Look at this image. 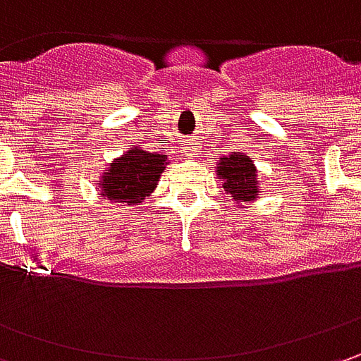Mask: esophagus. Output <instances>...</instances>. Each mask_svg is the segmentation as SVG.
Instances as JSON below:
<instances>
[{
  "label": "esophagus",
  "instance_id": "34e87169",
  "mask_svg": "<svg viewBox=\"0 0 361 361\" xmlns=\"http://www.w3.org/2000/svg\"><path fill=\"white\" fill-rule=\"evenodd\" d=\"M185 154L187 157H195V142H188L187 148H185Z\"/></svg>",
  "mask_w": 361,
  "mask_h": 361
}]
</instances>
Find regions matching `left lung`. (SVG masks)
Instances as JSON below:
<instances>
[{"instance_id": "obj_1", "label": "left lung", "mask_w": 361, "mask_h": 361, "mask_svg": "<svg viewBox=\"0 0 361 361\" xmlns=\"http://www.w3.org/2000/svg\"><path fill=\"white\" fill-rule=\"evenodd\" d=\"M216 174L223 178V188L237 201V204L255 201L257 195L261 192L255 164L243 152H231L229 157L219 160Z\"/></svg>"}]
</instances>
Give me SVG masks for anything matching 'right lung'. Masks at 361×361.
Listing matches in <instances>:
<instances>
[{
    "instance_id": "right-lung-1",
    "label": "right lung",
    "mask_w": 361,
    "mask_h": 361,
    "mask_svg": "<svg viewBox=\"0 0 361 361\" xmlns=\"http://www.w3.org/2000/svg\"><path fill=\"white\" fill-rule=\"evenodd\" d=\"M164 160L166 154L148 152L140 146H134L108 164V171L98 180L102 197L122 204L142 202L157 188L160 174L166 169Z\"/></svg>"
}]
</instances>
